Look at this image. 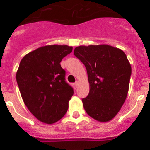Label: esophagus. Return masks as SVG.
Masks as SVG:
<instances>
[{
	"label": "esophagus",
	"instance_id": "obj_1",
	"mask_svg": "<svg viewBox=\"0 0 150 150\" xmlns=\"http://www.w3.org/2000/svg\"><path fill=\"white\" fill-rule=\"evenodd\" d=\"M74 85H75V87H78V85H79V82H78V81H76V82H75V84H74Z\"/></svg>",
	"mask_w": 150,
	"mask_h": 150
}]
</instances>
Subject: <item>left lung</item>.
<instances>
[{
  "mask_svg": "<svg viewBox=\"0 0 150 150\" xmlns=\"http://www.w3.org/2000/svg\"><path fill=\"white\" fill-rule=\"evenodd\" d=\"M74 54L87 71L89 92L82 99L85 111L100 122L110 121L124 104L129 86L131 65L125 53L112 46H80Z\"/></svg>",
  "mask_w": 150,
  "mask_h": 150,
  "instance_id": "left-lung-1",
  "label": "left lung"
}]
</instances>
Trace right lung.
Returning a JSON list of instances; mask_svg holds the SVG:
<instances>
[{"instance_id":"obj_1","label":"right lung","mask_w":150,"mask_h":150,"mask_svg":"<svg viewBox=\"0 0 150 150\" xmlns=\"http://www.w3.org/2000/svg\"><path fill=\"white\" fill-rule=\"evenodd\" d=\"M67 45H49L28 53L16 73L17 83L25 105L41 122L51 124L67 112L73 88L65 81L63 58L72 52Z\"/></svg>"}]
</instances>
